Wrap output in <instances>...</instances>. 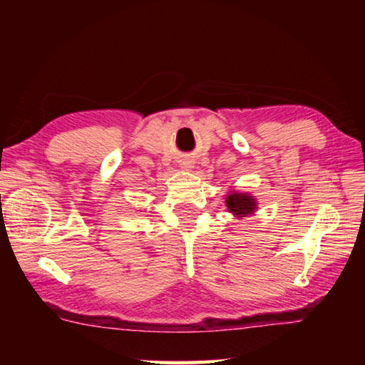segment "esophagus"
Instances as JSON below:
<instances>
[{
	"label": "esophagus",
	"instance_id": "34e87169",
	"mask_svg": "<svg viewBox=\"0 0 365 365\" xmlns=\"http://www.w3.org/2000/svg\"><path fill=\"white\" fill-rule=\"evenodd\" d=\"M180 168H182L183 170H190V169H193V160H190V159H182V160H180Z\"/></svg>",
	"mask_w": 365,
	"mask_h": 365
}]
</instances>
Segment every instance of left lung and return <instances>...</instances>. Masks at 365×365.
Returning a JSON list of instances; mask_svg holds the SVG:
<instances>
[{
    "label": "left lung",
    "instance_id": "1",
    "mask_svg": "<svg viewBox=\"0 0 365 365\" xmlns=\"http://www.w3.org/2000/svg\"><path fill=\"white\" fill-rule=\"evenodd\" d=\"M227 211L237 219L250 217L257 211V201L250 191H228L225 197Z\"/></svg>",
    "mask_w": 365,
    "mask_h": 365
}]
</instances>
